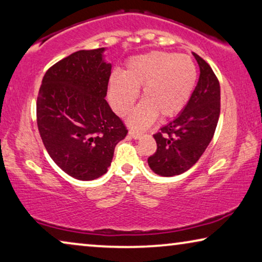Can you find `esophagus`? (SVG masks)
I'll return each mask as SVG.
<instances>
[{
  "mask_svg": "<svg viewBox=\"0 0 262 262\" xmlns=\"http://www.w3.org/2000/svg\"><path fill=\"white\" fill-rule=\"evenodd\" d=\"M128 135H129L130 138H133V139H139L140 136L142 135V133H140V132H138V130H133V129H130L129 133H128Z\"/></svg>",
  "mask_w": 262,
  "mask_h": 262,
  "instance_id": "34e87169",
  "label": "esophagus"
}]
</instances>
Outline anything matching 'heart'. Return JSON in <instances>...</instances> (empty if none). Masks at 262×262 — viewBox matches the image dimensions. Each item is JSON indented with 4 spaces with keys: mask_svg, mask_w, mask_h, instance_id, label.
I'll return each mask as SVG.
<instances>
[{
    "mask_svg": "<svg viewBox=\"0 0 262 262\" xmlns=\"http://www.w3.org/2000/svg\"><path fill=\"white\" fill-rule=\"evenodd\" d=\"M193 59L165 51L134 57L127 61L122 75L113 73L109 80V99L120 116H126L142 88L143 102L129 117L134 128H145L159 115L176 116L190 101L197 82Z\"/></svg>",
    "mask_w": 262,
    "mask_h": 262,
    "instance_id": "heart-1",
    "label": "heart"
}]
</instances>
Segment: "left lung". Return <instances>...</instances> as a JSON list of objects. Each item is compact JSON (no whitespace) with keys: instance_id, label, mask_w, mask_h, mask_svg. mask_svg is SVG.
<instances>
[{"instance_id":"left-lung-1","label":"left lung","mask_w":262,"mask_h":262,"mask_svg":"<svg viewBox=\"0 0 262 262\" xmlns=\"http://www.w3.org/2000/svg\"><path fill=\"white\" fill-rule=\"evenodd\" d=\"M201 75L182 113L153 134L157 150L148 158L153 172L164 177L182 174L200 160L213 134L221 113V88L215 72L193 53Z\"/></svg>"}]
</instances>
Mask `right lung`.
Listing matches in <instances>:
<instances>
[{"instance_id": "obj_1", "label": "right lung", "mask_w": 262, "mask_h": 262, "mask_svg": "<svg viewBox=\"0 0 262 262\" xmlns=\"http://www.w3.org/2000/svg\"><path fill=\"white\" fill-rule=\"evenodd\" d=\"M104 49L82 50L47 70L36 99V123L54 163L79 180H94L112 164L128 129L105 95L112 65Z\"/></svg>"}]
</instances>
